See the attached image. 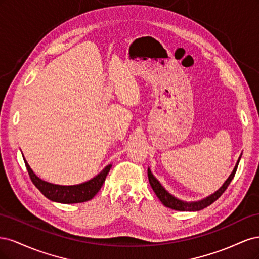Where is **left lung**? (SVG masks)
I'll use <instances>...</instances> for the list:
<instances>
[{
  "label": "left lung",
  "instance_id": "1",
  "mask_svg": "<svg viewBox=\"0 0 259 259\" xmlns=\"http://www.w3.org/2000/svg\"><path fill=\"white\" fill-rule=\"evenodd\" d=\"M241 156L239 158L236 166H234L232 173L230 174V176L228 177V179L226 180L224 183V185L219 188V189L214 192L213 194L208 195L207 198L197 201V202H185L179 200L177 198H175L174 195H171L169 192H167L165 190V188H164L158 179H156L153 174L151 173L150 168H148V178H149V183H150V186L153 189L154 193L156 194V197L160 199V201L163 203V205H165L166 207H169L171 209H176V210H183V211H195V210H201L203 208L207 207L208 205H210L211 203H214L221 195L226 191L227 188L230 185L231 180L233 179L234 175H236V171L239 165V162H240Z\"/></svg>",
  "mask_w": 259,
  "mask_h": 259
}]
</instances>
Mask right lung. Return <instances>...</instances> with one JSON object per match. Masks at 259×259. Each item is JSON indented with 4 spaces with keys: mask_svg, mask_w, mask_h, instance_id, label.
<instances>
[{
    "mask_svg": "<svg viewBox=\"0 0 259 259\" xmlns=\"http://www.w3.org/2000/svg\"><path fill=\"white\" fill-rule=\"evenodd\" d=\"M23 161H25L27 170L33 185L42 192V194L45 195V197L50 199L51 201L65 203V204L82 203L92 200L100 190L101 186L104 185L109 170H110L112 166L111 164H109V165H107L103 170H101L97 176L92 178L89 182L73 186H60L48 183L45 182V180L38 178L33 173V170L30 168L29 164L25 158H23Z\"/></svg>",
    "mask_w": 259,
    "mask_h": 259,
    "instance_id": "add662e5",
    "label": "right lung"
}]
</instances>
